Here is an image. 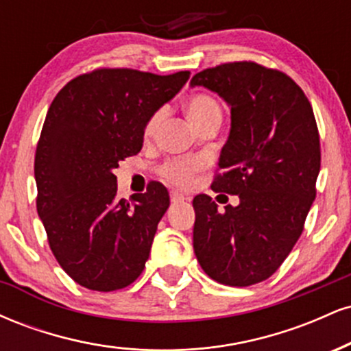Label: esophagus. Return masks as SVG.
Wrapping results in <instances>:
<instances>
[{
    "instance_id": "esophagus-1",
    "label": "esophagus",
    "mask_w": 351,
    "mask_h": 351,
    "mask_svg": "<svg viewBox=\"0 0 351 351\" xmlns=\"http://www.w3.org/2000/svg\"><path fill=\"white\" fill-rule=\"evenodd\" d=\"M170 198H171V203H183V201L186 199L183 195H181V193H176V191L171 193Z\"/></svg>"
}]
</instances>
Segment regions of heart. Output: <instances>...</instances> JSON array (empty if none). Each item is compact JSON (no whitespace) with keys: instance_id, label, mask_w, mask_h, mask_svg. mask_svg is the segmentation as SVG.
<instances>
[{"instance_id":"obj_1","label":"heart","mask_w":351,"mask_h":351,"mask_svg":"<svg viewBox=\"0 0 351 351\" xmlns=\"http://www.w3.org/2000/svg\"><path fill=\"white\" fill-rule=\"evenodd\" d=\"M184 107H186V114L191 119V122L199 130H203L204 127L211 123H221V120H223V108H221L219 102L213 95L204 94V92L193 94L186 100V106ZM165 114H167L165 107H158L148 115L147 122L143 125L145 138H153L155 136L160 125L163 122ZM203 160L199 156H175V158H168L167 162L160 165L158 173L168 183L180 188H186L191 184L196 173L203 168Z\"/></svg>"}]
</instances>
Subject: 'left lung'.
Returning <instances> with one entry per match:
<instances>
[{"label": "left lung", "instance_id": "obj_1", "mask_svg": "<svg viewBox=\"0 0 351 351\" xmlns=\"http://www.w3.org/2000/svg\"><path fill=\"white\" fill-rule=\"evenodd\" d=\"M191 86L231 106L211 189L241 199L217 211L211 196H195L193 247L213 280L247 287L269 279L304 231L320 171L315 115L295 80L252 60L209 67Z\"/></svg>", "mask_w": 351, "mask_h": 351}]
</instances>
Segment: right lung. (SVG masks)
<instances>
[{"label": "right lung", "mask_w": 351, "mask_h": 351, "mask_svg": "<svg viewBox=\"0 0 351 351\" xmlns=\"http://www.w3.org/2000/svg\"><path fill=\"white\" fill-rule=\"evenodd\" d=\"M188 79L189 71L100 67L52 100L36 147V208L52 254L82 287L119 291L143 272L170 196L153 181L130 201L117 199L114 170L142 150L148 115Z\"/></svg>", "instance_id": "add662e5"}]
</instances>
